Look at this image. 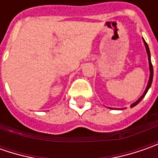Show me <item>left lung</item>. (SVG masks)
<instances>
[{
    "label": "left lung",
    "mask_w": 158,
    "mask_h": 158,
    "mask_svg": "<svg viewBox=\"0 0 158 158\" xmlns=\"http://www.w3.org/2000/svg\"><path fill=\"white\" fill-rule=\"evenodd\" d=\"M144 41V45L146 46V50H147V53H148V57H149V70H150V76H149V83H148V85H147V88L145 89V91H144V93L143 94V96L136 101V102H135L133 105H131V107H134V106H135L136 105H138L141 100L143 99V98L145 97V95L146 93L148 92V90H149V87L151 86V83H152V80H153V66H152V63H151V60H150V52H149V46L147 45V43H146V41L145 40H143Z\"/></svg>",
    "instance_id": "obj_1"
}]
</instances>
